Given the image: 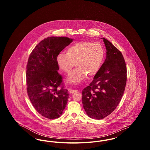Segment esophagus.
Wrapping results in <instances>:
<instances>
[{
  "instance_id": "34e87169",
  "label": "esophagus",
  "mask_w": 150,
  "mask_h": 150,
  "mask_svg": "<svg viewBox=\"0 0 150 150\" xmlns=\"http://www.w3.org/2000/svg\"><path fill=\"white\" fill-rule=\"evenodd\" d=\"M68 91H69V92H70V93H75V92H78V91H77V90L72 89H71V88H69V89H68Z\"/></svg>"
}]
</instances>
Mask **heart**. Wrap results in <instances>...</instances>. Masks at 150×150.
Instances as JSON below:
<instances>
[{"label":"heart","mask_w":150,"mask_h":150,"mask_svg":"<svg viewBox=\"0 0 150 150\" xmlns=\"http://www.w3.org/2000/svg\"><path fill=\"white\" fill-rule=\"evenodd\" d=\"M104 57L105 50L101 44L80 42L70 46L67 53H59L56 57V62L59 70L66 74L71 71L75 63L76 67L70 73L67 81L77 84L87 75L92 76L98 72Z\"/></svg>","instance_id":"heart-1"}]
</instances>
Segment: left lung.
Wrapping results in <instances>:
<instances>
[{
	"instance_id": "obj_1",
	"label": "left lung",
	"mask_w": 150,
	"mask_h": 150,
	"mask_svg": "<svg viewBox=\"0 0 150 150\" xmlns=\"http://www.w3.org/2000/svg\"><path fill=\"white\" fill-rule=\"evenodd\" d=\"M106 58L89 86L82 91V102L87 115L102 119L120 103L127 83V67L121 52L105 38Z\"/></svg>"
}]
</instances>
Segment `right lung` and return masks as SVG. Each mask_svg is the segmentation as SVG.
<instances>
[{
    "label": "right lung",
    "mask_w": 150,
    "mask_h": 150,
    "mask_svg": "<svg viewBox=\"0 0 150 150\" xmlns=\"http://www.w3.org/2000/svg\"><path fill=\"white\" fill-rule=\"evenodd\" d=\"M64 36H51L39 43L30 54L26 67L27 92L33 106L44 117L58 118L67 103L69 94L58 72L57 55L72 42Z\"/></svg>",
    "instance_id": "right-lung-1"
}]
</instances>
